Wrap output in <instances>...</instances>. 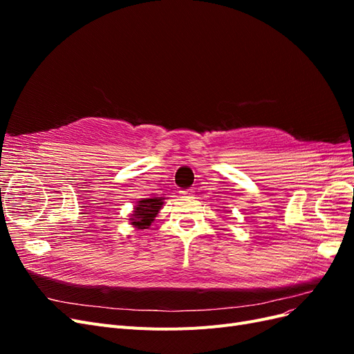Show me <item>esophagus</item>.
Masks as SVG:
<instances>
[{
    "mask_svg": "<svg viewBox=\"0 0 354 354\" xmlns=\"http://www.w3.org/2000/svg\"><path fill=\"white\" fill-rule=\"evenodd\" d=\"M180 195L183 198H192L195 195V190L194 189H186V190H181Z\"/></svg>",
    "mask_w": 354,
    "mask_h": 354,
    "instance_id": "1",
    "label": "esophagus"
}]
</instances>
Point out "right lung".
<instances>
[{"instance_id": "1", "label": "right lung", "mask_w": 354, "mask_h": 354, "mask_svg": "<svg viewBox=\"0 0 354 354\" xmlns=\"http://www.w3.org/2000/svg\"><path fill=\"white\" fill-rule=\"evenodd\" d=\"M160 207H162V199L160 198L143 199L138 202V205L136 207L133 214L134 218H131L134 226L138 229H146L147 226H151V223L155 220Z\"/></svg>"}]
</instances>
